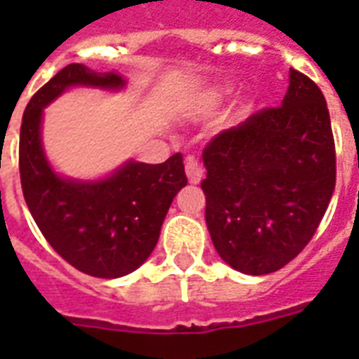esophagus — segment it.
<instances>
[{
    "mask_svg": "<svg viewBox=\"0 0 359 359\" xmlns=\"http://www.w3.org/2000/svg\"><path fill=\"white\" fill-rule=\"evenodd\" d=\"M184 169H187V177L192 184H198L203 179V167L196 157H188L187 163H184Z\"/></svg>",
    "mask_w": 359,
    "mask_h": 359,
    "instance_id": "obj_1",
    "label": "esophagus"
}]
</instances>
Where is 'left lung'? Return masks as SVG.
I'll return each instance as SVG.
<instances>
[{
    "label": "left lung",
    "instance_id": "obj_1",
    "mask_svg": "<svg viewBox=\"0 0 359 359\" xmlns=\"http://www.w3.org/2000/svg\"><path fill=\"white\" fill-rule=\"evenodd\" d=\"M202 157L205 223L225 264L267 275L308 246L337 182L331 117L309 76L290 69L283 105L213 136Z\"/></svg>",
    "mask_w": 359,
    "mask_h": 359
}]
</instances>
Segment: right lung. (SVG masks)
Segmentation results:
<instances>
[{
    "label": "right lung",
    "mask_w": 359,
    "mask_h": 359,
    "mask_svg": "<svg viewBox=\"0 0 359 359\" xmlns=\"http://www.w3.org/2000/svg\"><path fill=\"white\" fill-rule=\"evenodd\" d=\"M121 88L117 73H95L81 63L61 69L28 102L20 125L22 194L43 238L86 275L117 278L138 269L154 252L172 198L187 187L182 156L165 163L128 161L97 182L61 179L46 161L40 140L42 111L69 86Z\"/></svg>",
    "instance_id": "add662e5"
}]
</instances>
